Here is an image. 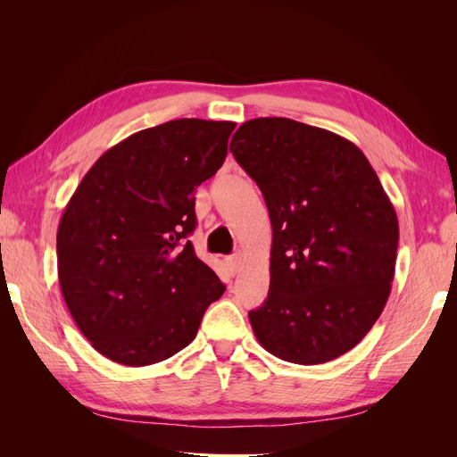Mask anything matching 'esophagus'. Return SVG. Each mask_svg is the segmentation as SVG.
Returning <instances> with one entry per match:
<instances>
[{
	"instance_id": "obj_1",
	"label": "esophagus",
	"mask_w": 457,
	"mask_h": 457,
	"mask_svg": "<svg viewBox=\"0 0 457 457\" xmlns=\"http://www.w3.org/2000/svg\"><path fill=\"white\" fill-rule=\"evenodd\" d=\"M227 265H228V270H230L232 274H238L240 269H242V265H244V261H242L240 255H232V257L227 259Z\"/></svg>"
}]
</instances>
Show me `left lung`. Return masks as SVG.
Listing matches in <instances>:
<instances>
[{
  "label": "left lung",
  "instance_id": "obj_1",
  "mask_svg": "<svg viewBox=\"0 0 457 457\" xmlns=\"http://www.w3.org/2000/svg\"><path fill=\"white\" fill-rule=\"evenodd\" d=\"M230 152L265 198L270 287L250 311L261 347L322 364L356 347L391 294L398 219L378 173L345 137L289 118H255Z\"/></svg>",
  "mask_w": 457,
  "mask_h": 457
}]
</instances>
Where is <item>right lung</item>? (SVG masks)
Masks as SVG:
<instances>
[{
  "label": "right lung",
  "mask_w": 457,
  "mask_h": 457,
  "mask_svg": "<svg viewBox=\"0 0 457 457\" xmlns=\"http://www.w3.org/2000/svg\"><path fill=\"white\" fill-rule=\"evenodd\" d=\"M234 121L181 118L129 135L81 179L57 230L59 284L95 351L150 366L196 337L225 292L187 240L195 190L227 158Z\"/></svg>",
  "instance_id": "obj_1"
}]
</instances>
